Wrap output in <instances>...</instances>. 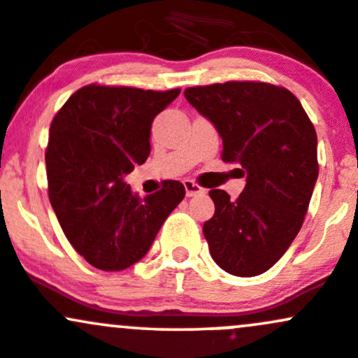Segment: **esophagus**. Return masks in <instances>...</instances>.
Returning <instances> with one entry per match:
<instances>
[{"instance_id": "1", "label": "esophagus", "mask_w": 358, "mask_h": 358, "mask_svg": "<svg viewBox=\"0 0 358 358\" xmlns=\"http://www.w3.org/2000/svg\"><path fill=\"white\" fill-rule=\"evenodd\" d=\"M183 187H185L187 197H194V195L204 194V192H206L201 185H199V183L192 182V180H185V182H183Z\"/></svg>"}]
</instances>
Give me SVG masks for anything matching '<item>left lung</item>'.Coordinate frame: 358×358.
I'll return each mask as SVG.
<instances>
[{
    "instance_id": "8db88e82",
    "label": "left lung",
    "mask_w": 358,
    "mask_h": 358,
    "mask_svg": "<svg viewBox=\"0 0 358 358\" xmlns=\"http://www.w3.org/2000/svg\"><path fill=\"white\" fill-rule=\"evenodd\" d=\"M223 138L221 159L242 166L236 201L210 190L204 231L210 257L235 276L273 268L300 231L319 175L317 135L300 101L281 85L231 80L185 89Z\"/></svg>"
}]
</instances>
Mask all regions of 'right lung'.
Returning <instances> with one entry per match:
<instances>
[{
  "label": "right lung",
  "instance_id": "right-lung-1",
  "mask_svg": "<svg viewBox=\"0 0 358 358\" xmlns=\"http://www.w3.org/2000/svg\"><path fill=\"white\" fill-rule=\"evenodd\" d=\"M180 89L89 84L55 115L46 149L48 190L63 233L94 268L122 271L141 261L161 224L185 197L176 180L144 201L123 176L150 152V125Z\"/></svg>",
  "mask_w": 358,
  "mask_h": 358
}]
</instances>
